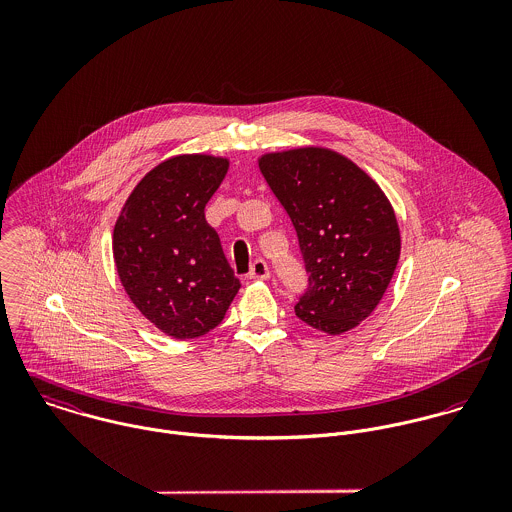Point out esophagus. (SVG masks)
Instances as JSON below:
<instances>
[{"label":"esophagus","instance_id":"esophagus-1","mask_svg":"<svg viewBox=\"0 0 512 512\" xmlns=\"http://www.w3.org/2000/svg\"><path fill=\"white\" fill-rule=\"evenodd\" d=\"M248 278H250V280H268V278H270L268 264H266L262 258L254 260V264L250 266V274H248Z\"/></svg>","mask_w":512,"mask_h":512}]
</instances>
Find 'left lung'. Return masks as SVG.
Listing matches in <instances>:
<instances>
[{
  "label": "left lung",
  "instance_id": "1",
  "mask_svg": "<svg viewBox=\"0 0 512 512\" xmlns=\"http://www.w3.org/2000/svg\"><path fill=\"white\" fill-rule=\"evenodd\" d=\"M258 167L292 219L309 274L295 315L329 335L355 329L380 303L400 258L390 201L357 163L327 147L264 153Z\"/></svg>",
  "mask_w": 512,
  "mask_h": 512
}]
</instances>
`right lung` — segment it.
Returning a JSON list of instances; mask_svg holds the SVG:
<instances>
[{"mask_svg":"<svg viewBox=\"0 0 512 512\" xmlns=\"http://www.w3.org/2000/svg\"><path fill=\"white\" fill-rule=\"evenodd\" d=\"M226 171V157H169L134 187L114 224L112 250L124 290L173 339L215 329L240 290L219 234L205 219Z\"/></svg>","mask_w":512,"mask_h":512,"instance_id":"obj_1","label":"right lung"}]
</instances>
